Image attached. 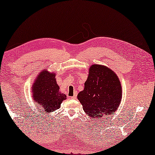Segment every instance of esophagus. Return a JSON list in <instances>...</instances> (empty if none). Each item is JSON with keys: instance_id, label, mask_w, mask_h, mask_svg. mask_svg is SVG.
<instances>
[{"instance_id": "1", "label": "esophagus", "mask_w": 155, "mask_h": 155, "mask_svg": "<svg viewBox=\"0 0 155 155\" xmlns=\"http://www.w3.org/2000/svg\"><path fill=\"white\" fill-rule=\"evenodd\" d=\"M76 97H77V93L75 92V93H74V95H73V96L71 97V99L74 100V99L76 98Z\"/></svg>"}]
</instances>
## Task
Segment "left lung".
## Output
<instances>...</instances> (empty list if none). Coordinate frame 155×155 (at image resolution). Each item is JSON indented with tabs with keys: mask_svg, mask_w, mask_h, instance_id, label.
Instances as JSON below:
<instances>
[{
	"mask_svg": "<svg viewBox=\"0 0 155 155\" xmlns=\"http://www.w3.org/2000/svg\"><path fill=\"white\" fill-rule=\"evenodd\" d=\"M122 95L120 80L114 71L101 64H93L78 99L87 115L95 120L116 111Z\"/></svg>",
	"mask_w": 155,
	"mask_h": 155,
	"instance_id": "8db88e82",
	"label": "left lung"
}]
</instances>
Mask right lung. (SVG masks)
I'll use <instances>...</instances> for the list:
<instances>
[{"label": "right lung", "mask_w": 155, "mask_h": 155, "mask_svg": "<svg viewBox=\"0 0 155 155\" xmlns=\"http://www.w3.org/2000/svg\"><path fill=\"white\" fill-rule=\"evenodd\" d=\"M55 73L42 70L37 76L32 84V99L48 113L53 112L60 107L66 96L59 90L56 81Z\"/></svg>", "instance_id": "add662e5"}]
</instances>
